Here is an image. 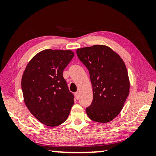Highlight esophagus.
<instances>
[{
  "label": "esophagus",
  "mask_w": 156,
  "mask_h": 156,
  "mask_svg": "<svg viewBox=\"0 0 156 156\" xmlns=\"http://www.w3.org/2000/svg\"><path fill=\"white\" fill-rule=\"evenodd\" d=\"M74 97H75L76 99H78L80 98V94H79V92L74 93Z\"/></svg>",
  "instance_id": "34e87169"
}]
</instances>
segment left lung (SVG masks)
<instances>
[{
  "mask_svg": "<svg viewBox=\"0 0 156 156\" xmlns=\"http://www.w3.org/2000/svg\"><path fill=\"white\" fill-rule=\"evenodd\" d=\"M76 55L88 69L92 84L93 101L87 114L96 122H109L121 112L129 94L125 63L110 48L100 44L77 49Z\"/></svg>",
  "mask_w": 156,
  "mask_h": 156,
  "instance_id": "obj_1",
  "label": "left lung"
}]
</instances>
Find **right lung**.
I'll use <instances>...</instances> for the list:
<instances>
[{"label":"right lung","instance_id":"right-lung-1","mask_svg":"<svg viewBox=\"0 0 156 156\" xmlns=\"http://www.w3.org/2000/svg\"><path fill=\"white\" fill-rule=\"evenodd\" d=\"M74 55L71 50H42L29 62L23 74L21 87L25 105L38 121L48 126L65 122L74 104V95L63 77L64 69Z\"/></svg>","mask_w":156,"mask_h":156}]
</instances>
